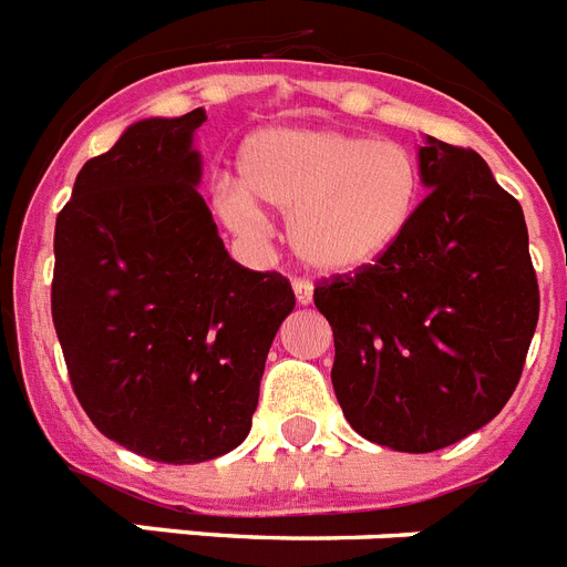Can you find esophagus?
<instances>
[{
    "instance_id": "34e87169",
    "label": "esophagus",
    "mask_w": 567,
    "mask_h": 567,
    "mask_svg": "<svg viewBox=\"0 0 567 567\" xmlns=\"http://www.w3.org/2000/svg\"><path fill=\"white\" fill-rule=\"evenodd\" d=\"M293 297H297L299 305H311L313 285L308 279H293Z\"/></svg>"
}]
</instances>
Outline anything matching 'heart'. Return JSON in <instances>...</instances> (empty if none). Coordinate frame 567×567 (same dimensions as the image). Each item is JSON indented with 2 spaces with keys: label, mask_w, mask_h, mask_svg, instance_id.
<instances>
[{
  "label": "heart",
  "mask_w": 567,
  "mask_h": 567,
  "mask_svg": "<svg viewBox=\"0 0 567 567\" xmlns=\"http://www.w3.org/2000/svg\"><path fill=\"white\" fill-rule=\"evenodd\" d=\"M239 182H223L216 210L230 230L259 236V205L288 214V236L308 268L348 277L385 259L416 219L420 159L400 142L319 125H265L236 156Z\"/></svg>",
  "instance_id": "heart-1"
}]
</instances>
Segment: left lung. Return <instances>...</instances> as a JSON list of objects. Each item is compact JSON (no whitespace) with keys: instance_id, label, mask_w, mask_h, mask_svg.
<instances>
[{"instance_id":"1","label":"left lung","mask_w":567,"mask_h":567,"mask_svg":"<svg viewBox=\"0 0 567 567\" xmlns=\"http://www.w3.org/2000/svg\"><path fill=\"white\" fill-rule=\"evenodd\" d=\"M427 196L400 245L313 290L333 328L331 379L359 436L431 454L511 400L539 319L519 202L476 151L425 136Z\"/></svg>"}]
</instances>
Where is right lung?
Instances as JSON below:
<instances>
[{
    "label": "right lung",
    "mask_w": 567,
    "mask_h": 567,
    "mask_svg": "<svg viewBox=\"0 0 567 567\" xmlns=\"http://www.w3.org/2000/svg\"><path fill=\"white\" fill-rule=\"evenodd\" d=\"M205 111L151 116L82 165L56 216L51 311L71 385L107 440L194 465L248 436L270 342L293 311L279 274L234 262L199 196Z\"/></svg>",
    "instance_id": "1"
}]
</instances>
